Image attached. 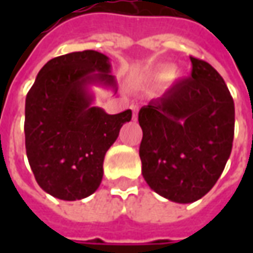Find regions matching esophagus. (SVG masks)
<instances>
[{"mask_svg": "<svg viewBox=\"0 0 253 253\" xmlns=\"http://www.w3.org/2000/svg\"><path fill=\"white\" fill-rule=\"evenodd\" d=\"M131 110L132 112H133L132 118H133V120H136V118H138V107H136V105H131Z\"/></svg>", "mask_w": 253, "mask_h": 253, "instance_id": "esophagus-1", "label": "esophagus"}]
</instances>
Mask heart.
<instances>
[{
	"label": "heart",
	"instance_id": "obj_1",
	"mask_svg": "<svg viewBox=\"0 0 253 253\" xmlns=\"http://www.w3.org/2000/svg\"><path fill=\"white\" fill-rule=\"evenodd\" d=\"M173 70L171 69H162L161 72L158 73V80H161V82H166V80H169L173 77Z\"/></svg>",
	"mask_w": 253,
	"mask_h": 253
}]
</instances>
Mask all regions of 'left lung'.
<instances>
[{
	"instance_id": "8db88e82",
	"label": "left lung",
	"mask_w": 253,
	"mask_h": 253,
	"mask_svg": "<svg viewBox=\"0 0 253 253\" xmlns=\"http://www.w3.org/2000/svg\"><path fill=\"white\" fill-rule=\"evenodd\" d=\"M139 110L142 176L162 197L187 204L206 196L227 165L235 125L228 87L207 62Z\"/></svg>"
}]
</instances>
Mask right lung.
Instances as JSON below:
<instances>
[{
	"label": "right lung",
	"mask_w": 253,
	"mask_h": 253,
	"mask_svg": "<svg viewBox=\"0 0 253 253\" xmlns=\"http://www.w3.org/2000/svg\"><path fill=\"white\" fill-rule=\"evenodd\" d=\"M108 56L83 50L49 60L25 101V148L38 184L74 201L100 187L107 151L132 111L110 115L94 107L91 85L117 92Z\"/></svg>",
	"instance_id": "right-lung-1"
}]
</instances>
